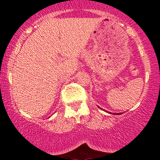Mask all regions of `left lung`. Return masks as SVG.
I'll return each instance as SVG.
<instances>
[{
    "instance_id": "8db88e82",
    "label": "left lung",
    "mask_w": 160,
    "mask_h": 160,
    "mask_svg": "<svg viewBox=\"0 0 160 160\" xmlns=\"http://www.w3.org/2000/svg\"><path fill=\"white\" fill-rule=\"evenodd\" d=\"M118 115H119V114H118Z\"/></svg>"
}]
</instances>
